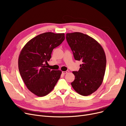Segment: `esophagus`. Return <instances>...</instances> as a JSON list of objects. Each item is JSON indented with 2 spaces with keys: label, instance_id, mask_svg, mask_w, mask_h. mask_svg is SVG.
<instances>
[{
  "label": "esophagus",
  "instance_id": "obj_1",
  "mask_svg": "<svg viewBox=\"0 0 126 126\" xmlns=\"http://www.w3.org/2000/svg\"><path fill=\"white\" fill-rule=\"evenodd\" d=\"M68 71H69L68 70L65 71H62V74H63V75H65V74H66Z\"/></svg>",
  "mask_w": 126,
  "mask_h": 126
}]
</instances>
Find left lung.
I'll use <instances>...</instances> for the list:
<instances>
[{"mask_svg":"<svg viewBox=\"0 0 126 126\" xmlns=\"http://www.w3.org/2000/svg\"><path fill=\"white\" fill-rule=\"evenodd\" d=\"M66 38L75 59L83 62L78 71L72 72L75 79L72 87L82 95L91 94L103 81L106 66L104 50L95 39L82 32L67 33Z\"/></svg>","mask_w":126,"mask_h":126,"instance_id":"1","label":"left lung"}]
</instances>
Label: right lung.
Listing matches in <instances>:
<instances>
[{
	"label": "right lung",
	"mask_w": 126,
	"mask_h": 126,
	"mask_svg": "<svg viewBox=\"0 0 126 126\" xmlns=\"http://www.w3.org/2000/svg\"><path fill=\"white\" fill-rule=\"evenodd\" d=\"M64 39V33L44 32L30 40L20 53V74L28 89L38 96L48 94L60 78L62 71L50 70L47 61L51 58L52 50Z\"/></svg>",
	"instance_id": "obj_1"
}]
</instances>
